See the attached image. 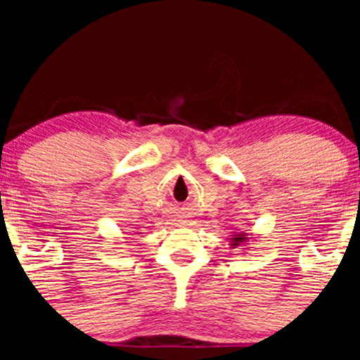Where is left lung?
Segmentation results:
<instances>
[{
	"mask_svg": "<svg viewBox=\"0 0 360 360\" xmlns=\"http://www.w3.org/2000/svg\"><path fill=\"white\" fill-rule=\"evenodd\" d=\"M230 242H231V248H237V245L248 244V242H249V237H248V235L244 233V231H240V233H238V231H235V233L231 235Z\"/></svg>",
	"mask_w": 360,
	"mask_h": 360,
	"instance_id": "8db88e82",
	"label": "left lung"
}]
</instances>
